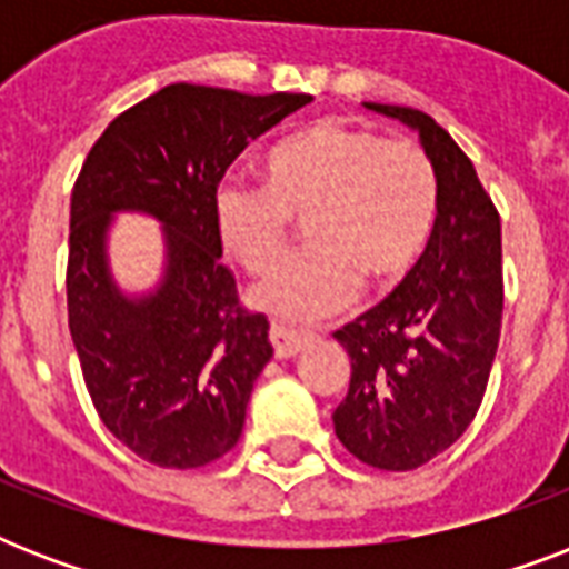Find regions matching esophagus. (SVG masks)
Here are the masks:
<instances>
[{"mask_svg":"<svg viewBox=\"0 0 569 569\" xmlns=\"http://www.w3.org/2000/svg\"><path fill=\"white\" fill-rule=\"evenodd\" d=\"M268 339H271V346H274V355L280 357V360H286V357H295L298 351H301L303 342H307V333H301V330H292V328H283V325H271V330H268Z\"/></svg>","mask_w":569,"mask_h":569,"instance_id":"1","label":"esophagus"}]
</instances>
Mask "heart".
<instances>
[{
	"label": "heart",
	"instance_id": "heart-1",
	"mask_svg": "<svg viewBox=\"0 0 569 569\" xmlns=\"http://www.w3.org/2000/svg\"><path fill=\"white\" fill-rule=\"evenodd\" d=\"M303 223L310 250L250 292L277 321L307 325L346 310L357 286L389 292L422 259L437 223V171L422 147L375 129L319 120L268 153L266 186L223 182L214 230L248 274L286 257Z\"/></svg>",
	"mask_w": 569,
	"mask_h": 569
}]
</instances>
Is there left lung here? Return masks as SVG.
Returning <instances> with one entry per match:
<instances>
[{"label":"left lung","instance_id":"8db88e82","mask_svg":"<svg viewBox=\"0 0 569 569\" xmlns=\"http://www.w3.org/2000/svg\"><path fill=\"white\" fill-rule=\"evenodd\" d=\"M369 109L419 129L437 171V223L396 292L333 333L351 357L333 428L357 460L407 472L449 449L481 407L502 330V223L437 120L407 106Z\"/></svg>","mask_w":569,"mask_h":569}]
</instances>
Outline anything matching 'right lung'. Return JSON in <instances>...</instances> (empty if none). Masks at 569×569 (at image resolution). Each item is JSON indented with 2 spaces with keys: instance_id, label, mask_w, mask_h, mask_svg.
Segmentation results:
<instances>
[{
  "instance_id": "1",
  "label": "right lung",
  "mask_w": 569,
  "mask_h": 569,
  "mask_svg": "<svg viewBox=\"0 0 569 569\" xmlns=\"http://www.w3.org/2000/svg\"><path fill=\"white\" fill-rule=\"evenodd\" d=\"M310 93H241L177 82L120 111L70 194L67 319L102 425L164 469H194L239 442L250 389L274 355L268 319L239 301L221 262L214 194L244 147ZM141 208L169 232L163 289L127 302L101 236L111 211Z\"/></svg>"
}]
</instances>
